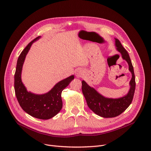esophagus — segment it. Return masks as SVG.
Returning <instances> with one entry per match:
<instances>
[{
    "mask_svg": "<svg viewBox=\"0 0 151 151\" xmlns=\"http://www.w3.org/2000/svg\"><path fill=\"white\" fill-rule=\"evenodd\" d=\"M83 71L81 70L78 69V70H76V76L77 77H78H78H81L83 76Z\"/></svg>",
    "mask_w": 151,
    "mask_h": 151,
    "instance_id": "34e87169",
    "label": "esophagus"
}]
</instances>
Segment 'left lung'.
<instances>
[{
    "mask_svg": "<svg viewBox=\"0 0 151 151\" xmlns=\"http://www.w3.org/2000/svg\"><path fill=\"white\" fill-rule=\"evenodd\" d=\"M116 49L121 53L123 59L125 60L129 66V70L132 74L129 81L130 89L128 93L119 98H108L99 94L94 88L89 86L83 80L82 92L84 95L89 109L97 115L103 118H114L123 113L131 104L136 88L135 76L129 56L127 50L123 47L121 42L115 38Z\"/></svg>",
    "mask_w": 151,
    "mask_h": 151,
    "instance_id": "obj_1",
    "label": "left lung"
}]
</instances>
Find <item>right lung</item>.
Wrapping results in <instances>:
<instances>
[{
  "mask_svg": "<svg viewBox=\"0 0 151 151\" xmlns=\"http://www.w3.org/2000/svg\"><path fill=\"white\" fill-rule=\"evenodd\" d=\"M38 37L29 42L20 55L14 75V89L22 109L30 116L40 119H49L56 116L62 108L61 93L74 78V75L58 82L48 92L37 95L28 92L21 78L23 65L32 44L39 40Z\"/></svg>",
  "mask_w": 151,
  "mask_h": 151,
  "instance_id": "add662e5",
  "label": "right lung"
}]
</instances>
